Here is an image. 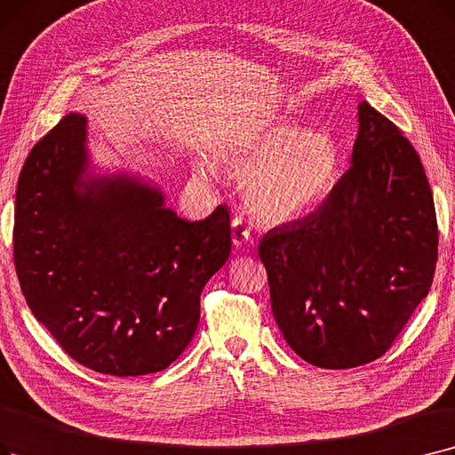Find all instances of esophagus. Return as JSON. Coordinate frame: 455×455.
<instances>
[{"instance_id":"esophagus-1","label":"esophagus","mask_w":455,"mask_h":455,"mask_svg":"<svg viewBox=\"0 0 455 455\" xmlns=\"http://www.w3.org/2000/svg\"><path fill=\"white\" fill-rule=\"evenodd\" d=\"M252 238L251 227L247 225V221L243 220L242 215H235L232 220V242L234 245H242L245 242H249Z\"/></svg>"}]
</instances>
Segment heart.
I'll list each match as a JSON object with an SVG mask.
<instances>
[{"label": "heart", "instance_id": "b5f03b06", "mask_svg": "<svg viewBox=\"0 0 455 455\" xmlns=\"http://www.w3.org/2000/svg\"><path fill=\"white\" fill-rule=\"evenodd\" d=\"M215 160L243 182L247 206L271 225L303 220L320 208L342 172L332 137L288 121L223 143Z\"/></svg>", "mask_w": 455, "mask_h": 455}]
</instances>
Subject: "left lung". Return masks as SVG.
Masks as SVG:
<instances>
[{
    "label": "left lung",
    "mask_w": 455,
    "mask_h": 455,
    "mask_svg": "<svg viewBox=\"0 0 455 455\" xmlns=\"http://www.w3.org/2000/svg\"><path fill=\"white\" fill-rule=\"evenodd\" d=\"M437 247L435 206L417 150L363 102L351 167L325 203L259 243L284 340L329 370L379 359L427 295Z\"/></svg>",
    "instance_id": "obj_1"
}]
</instances>
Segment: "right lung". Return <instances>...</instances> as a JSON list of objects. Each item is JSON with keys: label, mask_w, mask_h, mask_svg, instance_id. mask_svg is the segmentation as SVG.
<instances>
[{"label": "right lung", "mask_w": 455, "mask_h": 455, "mask_svg": "<svg viewBox=\"0 0 455 455\" xmlns=\"http://www.w3.org/2000/svg\"><path fill=\"white\" fill-rule=\"evenodd\" d=\"M85 130L84 115L63 116L20 172L18 281L74 361L118 378L160 371L191 342L201 291L228 259L230 212L186 221L126 174L87 179Z\"/></svg>", "instance_id": "add662e5"}]
</instances>
